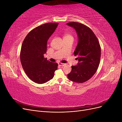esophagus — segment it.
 <instances>
[{
	"label": "esophagus",
	"mask_w": 122,
	"mask_h": 122,
	"mask_svg": "<svg viewBox=\"0 0 122 122\" xmlns=\"http://www.w3.org/2000/svg\"><path fill=\"white\" fill-rule=\"evenodd\" d=\"M66 64H63V63H61V62H60V63H58V65L61 66V67H63V66H65Z\"/></svg>",
	"instance_id": "1"
}]
</instances>
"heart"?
Listing matches in <instances>:
<instances>
[{
  "instance_id": "1",
  "label": "heart",
  "mask_w": 122,
  "mask_h": 122,
  "mask_svg": "<svg viewBox=\"0 0 122 122\" xmlns=\"http://www.w3.org/2000/svg\"><path fill=\"white\" fill-rule=\"evenodd\" d=\"M64 39H73L72 35L69 34H65L64 36Z\"/></svg>"
}]
</instances>
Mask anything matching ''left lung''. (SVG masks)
<instances>
[{
    "label": "left lung",
    "instance_id": "1",
    "mask_svg": "<svg viewBox=\"0 0 122 122\" xmlns=\"http://www.w3.org/2000/svg\"><path fill=\"white\" fill-rule=\"evenodd\" d=\"M67 24L74 28L78 36V44L74 54L79 61L76 66H72L68 77L72 81L83 83L97 71L100 61V45L94 32L86 25L75 22Z\"/></svg>",
    "mask_w": 122,
    "mask_h": 122
}]
</instances>
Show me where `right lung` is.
Here are the masks:
<instances>
[{
	"label": "right lung",
	"mask_w": 122,
	"mask_h": 122,
	"mask_svg": "<svg viewBox=\"0 0 122 122\" xmlns=\"http://www.w3.org/2000/svg\"><path fill=\"white\" fill-rule=\"evenodd\" d=\"M58 23H48L36 27L26 36L22 44L20 61L25 73L29 79L39 84L52 79L56 62H51L44 54L47 51L48 40L57 27Z\"/></svg>",
	"instance_id": "right-lung-1"
}]
</instances>
